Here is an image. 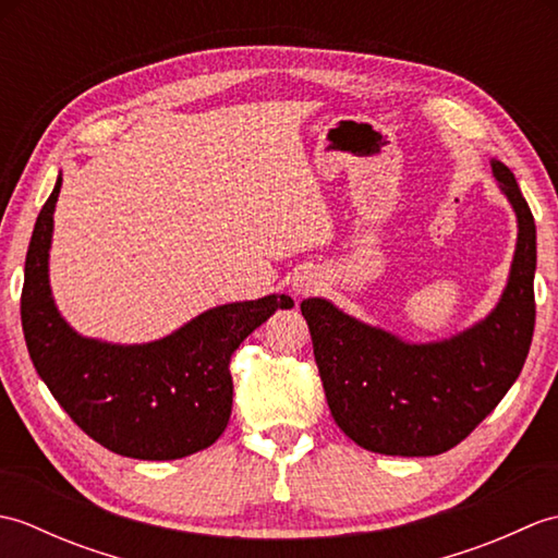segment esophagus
Here are the masks:
<instances>
[{"label":"esophagus","instance_id":"34e87169","mask_svg":"<svg viewBox=\"0 0 558 558\" xmlns=\"http://www.w3.org/2000/svg\"><path fill=\"white\" fill-rule=\"evenodd\" d=\"M316 288H318V280L314 278V272H310V270H302L300 276L294 278V282H292V290H294V294H300V298L314 292Z\"/></svg>","mask_w":558,"mask_h":558}]
</instances>
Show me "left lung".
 <instances>
[{
	"instance_id": "obj_1",
	"label": "left lung",
	"mask_w": 558,
	"mask_h": 558,
	"mask_svg": "<svg viewBox=\"0 0 558 558\" xmlns=\"http://www.w3.org/2000/svg\"><path fill=\"white\" fill-rule=\"evenodd\" d=\"M492 172L515 213L518 240L506 288L482 322L444 340L410 342L324 298L302 302L330 414L372 453H446L499 405L523 369L535 330L537 230L513 172L499 160Z\"/></svg>"
}]
</instances>
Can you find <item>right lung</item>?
<instances>
[{
    "mask_svg": "<svg viewBox=\"0 0 558 558\" xmlns=\"http://www.w3.org/2000/svg\"><path fill=\"white\" fill-rule=\"evenodd\" d=\"M57 177L26 254L21 324L35 372L93 441L136 460H177L216 444L232 412L230 357L288 294L220 304L170 336L120 345L76 333L50 288Z\"/></svg>",
    "mask_w": 558,
    "mask_h": 558,
    "instance_id": "obj_1",
    "label": "right lung"
}]
</instances>
